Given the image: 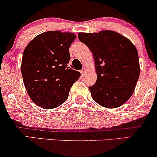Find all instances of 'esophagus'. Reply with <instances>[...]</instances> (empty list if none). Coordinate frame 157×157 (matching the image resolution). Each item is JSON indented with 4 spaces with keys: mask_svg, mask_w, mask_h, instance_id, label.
Listing matches in <instances>:
<instances>
[{
    "mask_svg": "<svg viewBox=\"0 0 157 157\" xmlns=\"http://www.w3.org/2000/svg\"><path fill=\"white\" fill-rule=\"evenodd\" d=\"M86 68H83L81 70V71H80L81 74V75H83V74H85V73H86Z\"/></svg>",
    "mask_w": 157,
    "mask_h": 157,
    "instance_id": "1",
    "label": "esophagus"
}]
</instances>
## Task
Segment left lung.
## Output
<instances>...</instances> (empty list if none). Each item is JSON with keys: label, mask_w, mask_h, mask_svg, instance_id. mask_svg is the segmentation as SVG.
<instances>
[{"label": "left lung", "mask_w": 157, "mask_h": 157, "mask_svg": "<svg viewBox=\"0 0 157 157\" xmlns=\"http://www.w3.org/2000/svg\"><path fill=\"white\" fill-rule=\"evenodd\" d=\"M92 52L97 81L89 86L92 99L102 107H121L132 96L140 75L138 51L130 40L117 32L78 34Z\"/></svg>", "instance_id": "1"}]
</instances>
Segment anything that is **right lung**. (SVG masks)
<instances>
[{"label":"right lung","instance_id":"obj_1","mask_svg":"<svg viewBox=\"0 0 157 157\" xmlns=\"http://www.w3.org/2000/svg\"><path fill=\"white\" fill-rule=\"evenodd\" d=\"M76 34L46 32L34 37L24 49L21 74L32 101L44 109L58 107L67 100L73 84L81 76L68 67L69 48Z\"/></svg>","mask_w":157,"mask_h":157}]
</instances>
